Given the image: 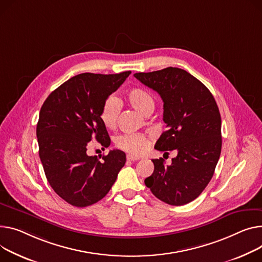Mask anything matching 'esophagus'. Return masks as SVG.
<instances>
[{"instance_id": "34e87169", "label": "esophagus", "mask_w": 262, "mask_h": 262, "mask_svg": "<svg viewBox=\"0 0 262 262\" xmlns=\"http://www.w3.org/2000/svg\"><path fill=\"white\" fill-rule=\"evenodd\" d=\"M126 159H127V161H137L140 158H139V157H137V156H134V155H127Z\"/></svg>"}]
</instances>
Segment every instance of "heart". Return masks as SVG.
I'll list each match as a JSON object with an SVG mask.
<instances>
[{
	"instance_id": "1",
	"label": "heart",
	"mask_w": 262,
	"mask_h": 262,
	"mask_svg": "<svg viewBox=\"0 0 262 262\" xmlns=\"http://www.w3.org/2000/svg\"><path fill=\"white\" fill-rule=\"evenodd\" d=\"M126 99L129 105L143 116H148L155 110L154 96L141 87H135L128 91ZM121 111V101L115 97L110 96L105 101L100 112L102 123L107 128H115ZM149 138L143 134H123L116 138V145L127 152L134 155H141L149 146Z\"/></svg>"
}]
</instances>
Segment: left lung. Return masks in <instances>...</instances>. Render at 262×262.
<instances>
[{"label": "left lung", "instance_id": "left-lung-1", "mask_svg": "<svg viewBox=\"0 0 262 262\" xmlns=\"http://www.w3.org/2000/svg\"><path fill=\"white\" fill-rule=\"evenodd\" d=\"M163 101L162 133L155 148L177 156L169 165L154 159L151 176L144 180L151 193L170 205L195 200L211 181L221 152V117L207 87L177 67L134 75Z\"/></svg>", "mask_w": 262, "mask_h": 262}]
</instances>
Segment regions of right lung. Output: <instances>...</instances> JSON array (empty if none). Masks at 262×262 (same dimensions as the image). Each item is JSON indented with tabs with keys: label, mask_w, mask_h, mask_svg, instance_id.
I'll return each mask as SVG.
<instances>
[{
	"label": "right lung",
	"mask_w": 262,
	"mask_h": 262,
	"mask_svg": "<svg viewBox=\"0 0 262 262\" xmlns=\"http://www.w3.org/2000/svg\"><path fill=\"white\" fill-rule=\"evenodd\" d=\"M129 75L80 74L43 103L37 125L39 156L50 186L69 204L85 207L105 197L126 162L125 152L119 149L102 160L86 150L95 139L103 147L110 146L101 107Z\"/></svg>",
	"instance_id": "1"
}]
</instances>
